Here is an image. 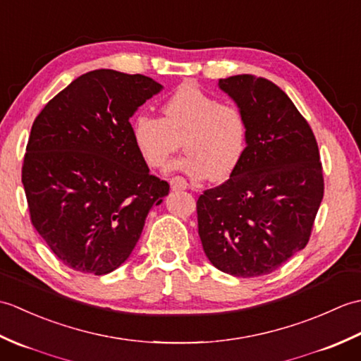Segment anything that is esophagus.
I'll list each match as a JSON object with an SVG mask.
<instances>
[{"mask_svg":"<svg viewBox=\"0 0 361 361\" xmlns=\"http://www.w3.org/2000/svg\"><path fill=\"white\" fill-rule=\"evenodd\" d=\"M171 189L172 190H185V189H188V183L185 178H181V176H175V178L171 180Z\"/></svg>","mask_w":361,"mask_h":361,"instance_id":"34e87169","label":"esophagus"}]
</instances>
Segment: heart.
<instances>
[{
	"mask_svg": "<svg viewBox=\"0 0 361 361\" xmlns=\"http://www.w3.org/2000/svg\"><path fill=\"white\" fill-rule=\"evenodd\" d=\"M130 133L144 163L163 169L180 140L185 155L171 169L192 180H225L239 166L248 141V122L239 106L219 102L195 83H181L161 104V118L140 113Z\"/></svg>",
	"mask_w": 361,
	"mask_h": 361,
	"instance_id": "1",
	"label": "heart"
}]
</instances>
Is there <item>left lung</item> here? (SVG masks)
<instances>
[{
  "mask_svg": "<svg viewBox=\"0 0 361 361\" xmlns=\"http://www.w3.org/2000/svg\"><path fill=\"white\" fill-rule=\"evenodd\" d=\"M248 122L245 155L229 178L197 200L204 255L220 271L256 278L301 251L324 195L318 144L307 121L273 82L220 79Z\"/></svg>",
  "mask_w": 361,
  "mask_h": 361,
  "instance_id": "obj_1",
  "label": "left lung"
}]
</instances>
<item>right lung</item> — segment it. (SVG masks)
Instances as JSON below:
<instances>
[{"label":"right lung","instance_id":"right-lung-1","mask_svg":"<svg viewBox=\"0 0 361 361\" xmlns=\"http://www.w3.org/2000/svg\"><path fill=\"white\" fill-rule=\"evenodd\" d=\"M161 90L142 74L90 71L34 121L21 171L30 221L75 271L101 276L124 264L169 194L130 133V118Z\"/></svg>","mask_w":361,"mask_h":361}]
</instances>
